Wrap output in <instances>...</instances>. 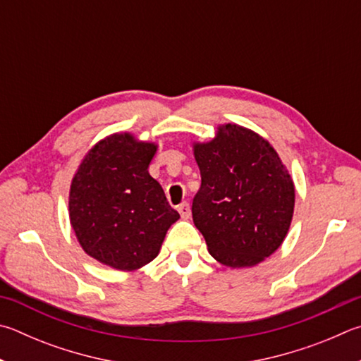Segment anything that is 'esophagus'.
<instances>
[{"label": "esophagus", "mask_w": 361, "mask_h": 361, "mask_svg": "<svg viewBox=\"0 0 361 361\" xmlns=\"http://www.w3.org/2000/svg\"><path fill=\"white\" fill-rule=\"evenodd\" d=\"M178 212H180L183 219H188L189 216H191V207H189L188 202H183L178 205Z\"/></svg>", "instance_id": "esophagus-1"}]
</instances>
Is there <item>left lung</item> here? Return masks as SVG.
I'll use <instances>...</instances> for the list:
<instances>
[{"mask_svg":"<svg viewBox=\"0 0 361 361\" xmlns=\"http://www.w3.org/2000/svg\"><path fill=\"white\" fill-rule=\"evenodd\" d=\"M202 185L192 219L219 264L254 267L283 245L295 186L270 142L238 124H221L214 139L194 143Z\"/></svg>","mask_w":361,"mask_h":361,"instance_id":"1","label":"left lung"}]
</instances>
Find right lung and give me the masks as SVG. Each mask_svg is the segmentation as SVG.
<instances>
[{
    "label": "right lung",
    "instance_id": "1",
    "mask_svg": "<svg viewBox=\"0 0 361 361\" xmlns=\"http://www.w3.org/2000/svg\"><path fill=\"white\" fill-rule=\"evenodd\" d=\"M158 145L129 133L106 137L85 154L71 183L69 219L82 249L115 270L152 262L180 219L148 166Z\"/></svg>",
    "mask_w": 361,
    "mask_h": 361
}]
</instances>
